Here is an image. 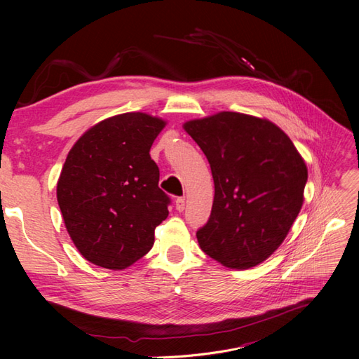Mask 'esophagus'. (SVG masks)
Listing matches in <instances>:
<instances>
[{"mask_svg":"<svg viewBox=\"0 0 359 359\" xmlns=\"http://www.w3.org/2000/svg\"><path fill=\"white\" fill-rule=\"evenodd\" d=\"M175 206H177V210H178L180 212L184 211V208H186V199H184V198H177Z\"/></svg>","mask_w":359,"mask_h":359,"instance_id":"34e87169","label":"esophagus"}]
</instances>
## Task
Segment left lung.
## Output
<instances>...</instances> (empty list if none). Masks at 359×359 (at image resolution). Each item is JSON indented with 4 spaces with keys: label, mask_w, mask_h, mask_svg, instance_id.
Wrapping results in <instances>:
<instances>
[{
    "label": "left lung",
    "mask_w": 359,
    "mask_h": 359,
    "mask_svg": "<svg viewBox=\"0 0 359 359\" xmlns=\"http://www.w3.org/2000/svg\"><path fill=\"white\" fill-rule=\"evenodd\" d=\"M214 178L201 248L227 268L264 262L283 243L302 206L307 166L285 132L266 119L220 112L184 124Z\"/></svg>",
    "instance_id": "left-lung-1"
}]
</instances>
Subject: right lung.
Returning <instances> with one entry per match:
<instances>
[{
	"label": "right lung",
	"instance_id": "right-lung-1",
	"mask_svg": "<svg viewBox=\"0 0 359 359\" xmlns=\"http://www.w3.org/2000/svg\"><path fill=\"white\" fill-rule=\"evenodd\" d=\"M163 127L165 121L147 114L116 115L70 149L57 198L70 238L91 264L124 269L153 247L170 205L149 156Z\"/></svg>",
	"mask_w": 359,
	"mask_h": 359
}]
</instances>
